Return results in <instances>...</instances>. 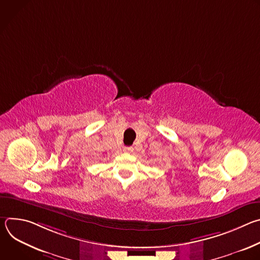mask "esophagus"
Instances as JSON below:
<instances>
[{"label":"esophagus","instance_id":"esophagus-1","mask_svg":"<svg viewBox=\"0 0 260 260\" xmlns=\"http://www.w3.org/2000/svg\"><path fill=\"white\" fill-rule=\"evenodd\" d=\"M132 150H133L132 147H127V146H124V147H123V151H124V152H131Z\"/></svg>","mask_w":260,"mask_h":260}]
</instances>
